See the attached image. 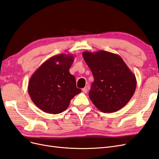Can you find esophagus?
Listing matches in <instances>:
<instances>
[{
	"mask_svg": "<svg viewBox=\"0 0 159 159\" xmlns=\"http://www.w3.org/2000/svg\"><path fill=\"white\" fill-rule=\"evenodd\" d=\"M82 91H83L84 93H86L88 92V87H85L84 88L82 89Z\"/></svg>",
	"mask_w": 159,
	"mask_h": 159,
	"instance_id": "esophagus-1",
	"label": "esophagus"
}]
</instances>
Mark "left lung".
Masks as SVG:
<instances>
[{
	"label": "left lung",
	"instance_id": "1",
	"mask_svg": "<svg viewBox=\"0 0 159 159\" xmlns=\"http://www.w3.org/2000/svg\"><path fill=\"white\" fill-rule=\"evenodd\" d=\"M83 57L94 78L89 96L95 106L103 113H113L126 105L137 80L121 57L104 50L84 52Z\"/></svg>",
	"mask_w": 159,
	"mask_h": 159
}]
</instances>
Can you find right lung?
<instances>
[{
  "instance_id": "right-lung-1",
  "label": "right lung",
  "mask_w": 159,
  "mask_h": 159,
  "mask_svg": "<svg viewBox=\"0 0 159 159\" xmlns=\"http://www.w3.org/2000/svg\"><path fill=\"white\" fill-rule=\"evenodd\" d=\"M74 60L71 54H61L44 61L33 74L28 91L33 103L48 113H60L81 90L76 87L75 77L70 73Z\"/></svg>"
}]
</instances>
